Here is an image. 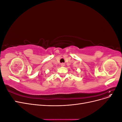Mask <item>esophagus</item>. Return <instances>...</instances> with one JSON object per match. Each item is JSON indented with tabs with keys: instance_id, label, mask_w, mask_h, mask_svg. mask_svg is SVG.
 Segmentation results:
<instances>
[{
	"instance_id": "34e87169",
	"label": "esophagus",
	"mask_w": 122,
	"mask_h": 122,
	"mask_svg": "<svg viewBox=\"0 0 122 122\" xmlns=\"http://www.w3.org/2000/svg\"><path fill=\"white\" fill-rule=\"evenodd\" d=\"M65 66V64L64 63H62L61 64V67H64V66Z\"/></svg>"
}]
</instances>
